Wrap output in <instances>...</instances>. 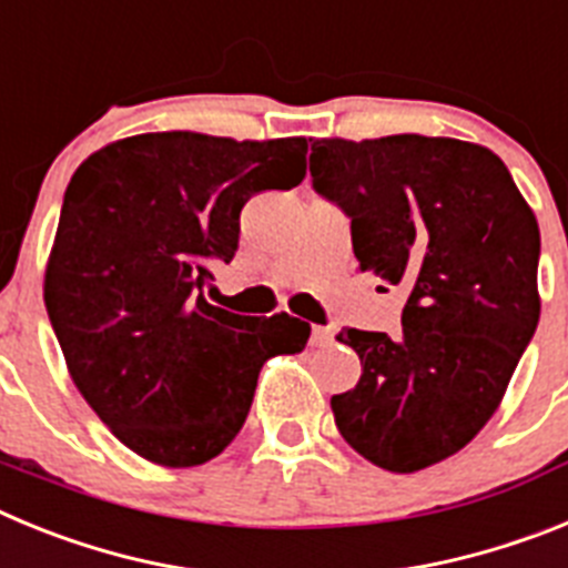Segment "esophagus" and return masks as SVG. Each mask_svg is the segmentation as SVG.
I'll return each instance as SVG.
<instances>
[{
  "instance_id": "1",
  "label": "esophagus",
  "mask_w": 568,
  "mask_h": 568,
  "mask_svg": "<svg viewBox=\"0 0 568 568\" xmlns=\"http://www.w3.org/2000/svg\"><path fill=\"white\" fill-rule=\"evenodd\" d=\"M333 338H335V333H333V327H313V346H329L333 344Z\"/></svg>"
}]
</instances>
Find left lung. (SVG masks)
<instances>
[{
  "mask_svg": "<svg viewBox=\"0 0 568 568\" xmlns=\"http://www.w3.org/2000/svg\"><path fill=\"white\" fill-rule=\"evenodd\" d=\"M313 190L349 219L361 270L404 284L400 335L344 329L361 381L338 433L389 471L464 449L538 329L540 230L491 150L444 135L310 139Z\"/></svg>",
  "mask_w": 568,
  "mask_h": 568,
  "instance_id": "left-lung-1",
  "label": "left lung"
}]
</instances>
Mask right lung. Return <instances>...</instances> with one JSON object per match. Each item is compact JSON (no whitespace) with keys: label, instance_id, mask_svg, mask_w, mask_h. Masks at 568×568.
Listing matches in <instances>:
<instances>
[{"label":"right lung","instance_id":"obj_1","mask_svg":"<svg viewBox=\"0 0 568 568\" xmlns=\"http://www.w3.org/2000/svg\"><path fill=\"white\" fill-rule=\"evenodd\" d=\"M307 139L235 142L170 130L97 150L70 179L44 307L70 378L110 433L153 464L227 449L264 361L307 346L310 324L235 315L204 298L239 250L241 207L307 173Z\"/></svg>","mask_w":568,"mask_h":568}]
</instances>
